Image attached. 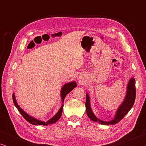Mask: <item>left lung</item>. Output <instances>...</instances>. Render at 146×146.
<instances>
[{
    "mask_svg": "<svg viewBox=\"0 0 146 146\" xmlns=\"http://www.w3.org/2000/svg\"><path fill=\"white\" fill-rule=\"evenodd\" d=\"M135 79L131 78L128 82L127 86V92L124 100L119 106L118 109L117 110L116 113H115V117L112 120L109 121H104L101 120L94 115L92 110L90 106V102L89 95L86 93V113L89 118L94 121H96L99 123L103 125H113L115 123H118L119 121L121 120L123 117L128 113L132 108L133 104H134L135 99Z\"/></svg>",
    "mask_w": 146,
    "mask_h": 146,
    "instance_id": "obj_1",
    "label": "left lung"
}]
</instances>
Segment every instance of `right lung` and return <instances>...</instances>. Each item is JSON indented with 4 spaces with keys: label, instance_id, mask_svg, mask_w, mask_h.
Segmentation results:
<instances>
[{
    "label": "right lung",
    "instance_id": "1",
    "mask_svg": "<svg viewBox=\"0 0 146 146\" xmlns=\"http://www.w3.org/2000/svg\"><path fill=\"white\" fill-rule=\"evenodd\" d=\"M76 86H77L76 83L75 82H72L67 83L63 86L62 88L61 94H60L62 102H64V98H65L66 96L70 92H71L72 90L75 87H76ZM13 102H14V104H15V106H16V108H17L18 109V110L20 111V113H21V115L24 117V118H25L26 120H27L29 123H31V124H33V125H47L48 124H52V123L56 122V121L58 120L60 118L62 113V109H63L64 104L62 105L61 108H60L58 111L56 113L54 116L52 117L50 119H49V120L47 121L46 122H45V121L38 120V119L35 118V117L31 116V115H29L28 113H26L23 109L21 108L18 105L17 102V100H16V98H15V94L14 93L13 94Z\"/></svg>",
    "mask_w": 146,
    "mask_h": 146
}]
</instances>
